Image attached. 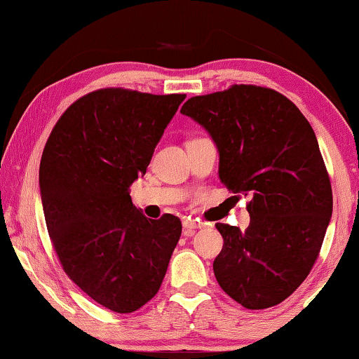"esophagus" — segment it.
I'll return each instance as SVG.
<instances>
[{"instance_id": "esophagus-1", "label": "esophagus", "mask_w": 359, "mask_h": 359, "mask_svg": "<svg viewBox=\"0 0 359 359\" xmlns=\"http://www.w3.org/2000/svg\"><path fill=\"white\" fill-rule=\"evenodd\" d=\"M183 228H184V233L189 234L191 231H194L196 228H201V223L200 221H194V219H184L183 221Z\"/></svg>"}]
</instances>
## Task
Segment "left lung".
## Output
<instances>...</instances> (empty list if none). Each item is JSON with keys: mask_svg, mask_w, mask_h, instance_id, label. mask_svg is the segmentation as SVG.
<instances>
[{"mask_svg": "<svg viewBox=\"0 0 359 359\" xmlns=\"http://www.w3.org/2000/svg\"><path fill=\"white\" fill-rule=\"evenodd\" d=\"M181 113L215 141L221 183L251 198L246 231L216 223V280L248 309L285 302L311 271L333 213L315 131L286 96L253 85L194 96Z\"/></svg>", "mask_w": 359, "mask_h": 359, "instance_id": "8db88e82", "label": "left lung"}]
</instances>
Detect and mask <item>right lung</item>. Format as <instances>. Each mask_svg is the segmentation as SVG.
Wrapping results in <instances>:
<instances>
[{"mask_svg": "<svg viewBox=\"0 0 359 359\" xmlns=\"http://www.w3.org/2000/svg\"><path fill=\"white\" fill-rule=\"evenodd\" d=\"M187 95L106 88L57 119L39 165L48 233L65 273L101 306L133 313L158 293L181 236L172 215L149 219L130 187Z\"/></svg>", "mask_w": 359, "mask_h": 359, "instance_id": "add662e5", "label": "right lung"}]
</instances>
